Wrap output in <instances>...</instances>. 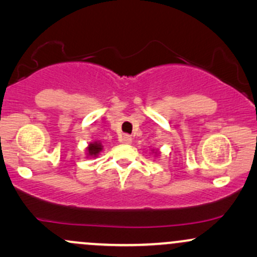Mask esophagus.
Returning <instances> with one entry per match:
<instances>
[{"mask_svg":"<svg viewBox=\"0 0 257 257\" xmlns=\"http://www.w3.org/2000/svg\"><path fill=\"white\" fill-rule=\"evenodd\" d=\"M120 141L124 144H132L133 139H132V137H129V135H123V137L120 138Z\"/></svg>","mask_w":257,"mask_h":257,"instance_id":"34e87169","label":"esophagus"}]
</instances>
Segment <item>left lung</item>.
Here are the masks:
<instances>
[{
  "label": "left lung",
  "instance_id": "8db88e82",
  "mask_svg": "<svg viewBox=\"0 0 257 257\" xmlns=\"http://www.w3.org/2000/svg\"><path fill=\"white\" fill-rule=\"evenodd\" d=\"M152 151H155V150H152ZM156 153H158V151H156Z\"/></svg>",
  "mask_w": 257,
  "mask_h": 257
}]
</instances>
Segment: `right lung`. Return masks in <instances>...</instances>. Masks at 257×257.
Instances as JSON below:
<instances>
[{
  "label": "right lung",
  "instance_id": "1",
  "mask_svg": "<svg viewBox=\"0 0 257 257\" xmlns=\"http://www.w3.org/2000/svg\"><path fill=\"white\" fill-rule=\"evenodd\" d=\"M102 144L100 141H93L87 147V157H98V155L102 151Z\"/></svg>",
  "mask_w": 257,
  "mask_h": 257
}]
</instances>
